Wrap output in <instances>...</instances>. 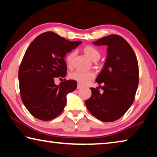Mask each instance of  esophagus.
<instances>
[{"mask_svg": "<svg viewBox=\"0 0 157 157\" xmlns=\"http://www.w3.org/2000/svg\"><path fill=\"white\" fill-rule=\"evenodd\" d=\"M82 87V85H81L80 84H78V86H77V89H81Z\"/></svg>", "mask_w": 157, "mask_h": 157, "instance_id": "1", "label": "esophagus"}]
</instances>
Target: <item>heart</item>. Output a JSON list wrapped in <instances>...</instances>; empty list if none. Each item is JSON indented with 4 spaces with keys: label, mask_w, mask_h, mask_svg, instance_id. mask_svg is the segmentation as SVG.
<instances>
[{
    "label": "heart",
    "mask_w": 157,
    "mask_h": 157,
    "mask_svg": "<svg viewBox=\"0 0 157 157\" xmlns=\"http://www.w3.org/2000/svg\"><path fill=\"white\" fill-rule=\"evenodd\" d=\"M84 52L86 56L92 61H97L100 58L101 53L96 48L92 46H87L84 48ZM75 55V52H71L66 57V62L68 67H71L73 59ZM70 78L77 81L80 84H87L95 78V74L92 71H84L76 70L70 74Z\"/></svg>",
    "instance_id": "b5f03b06"
}]
</instances>
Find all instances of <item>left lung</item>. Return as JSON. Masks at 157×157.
I'll return each mask as SVG.
<instances>
[{"instance_id": "8db88e82", "label": "left lung", "mask_w": 157, "mask_h": 157, "mask_svg": "<svg viewBox=\"0 0 157 157\" xmlns=\"http://www.w3.org/2000/svg\"><path fill=\"white\" fill-rule=\"evenodd\" d=\"M93 44L107 46V57L95 79L102 86L91 88V96L85 104L98 120L113 122L121 118L134 102L139 80L137 58L127 41L117 34L104 36Z\"/></svg>"}]
</instances>
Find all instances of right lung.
I'll return each instance as SVG.
<instances>
[{"instance_id":"1","label":"right lung","mask_w":157,"mask_h":157,"mask_svg":"<svg viewBox=\"0 0 157 157\" xmlns=\"http://www.w3.org/2000/svg\"><path fill=\"white\" fill-rule=\"evenodd\" d=\"M81 43L46 32L37 36L26 50L18 70L20 94L25 107L35 118L50 121L63 111L66 95L75 91L77 82L63 79L56 85L55 79L66 76L65 55Z\"/></svg>"}]
</instances>
